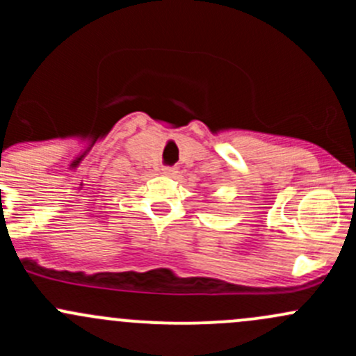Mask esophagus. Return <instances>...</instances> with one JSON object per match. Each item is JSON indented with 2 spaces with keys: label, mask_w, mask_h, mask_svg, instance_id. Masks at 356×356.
<instances>
[{
  "label": "esophagus",
  "mask_w": 356,
  "mask_h": 356,
  "mask_svg": "<svg viewBox=\"0 0 356 356\" xmlns=\"http://www.w3.org/2000/svg\"><path fill=\"white\" fill-rule=\"evenodd\" d=\"M161 172H163L165 175H168V177H174V175H177V168L175 167H163L161 168Z\"/></svg>",
  "instance_id": "esophagus-1"
}]
</instances>
